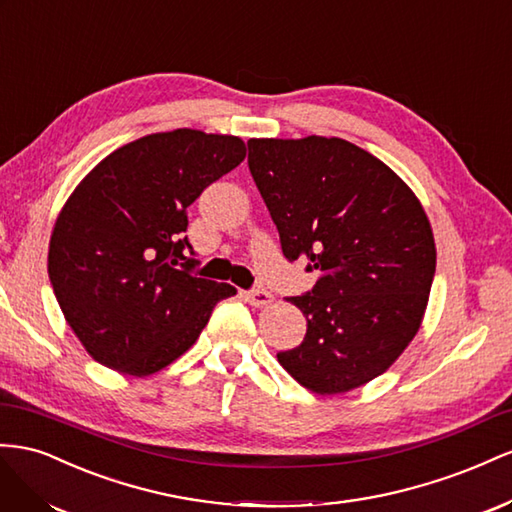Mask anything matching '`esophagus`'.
Instances as JSON below:
<instances>
[{"label":"esophagus","mask_w":512,"mask_h":512,"mask_svg":"<svg viewBox=\"0 0 512 512\" xmlns=\"http://www.w3.org/2000/svg\"><path fill=\"white\" fill-rule=\"evenodd\" d=\"M244 298H246L248 304H253V306H266V304H270L274 300V296L270 294V291H266V289L244 291Z\"/></svg>","instance_id":"1"}]
</instances>
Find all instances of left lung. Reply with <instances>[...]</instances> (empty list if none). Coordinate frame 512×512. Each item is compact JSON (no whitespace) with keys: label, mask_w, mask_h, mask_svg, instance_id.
<instances>
[{"label":"left lung","mask_w":512,"mask_h":512,"mask_svg":"<svg viewBox=\"0 0 512 512\" xmlns=\"http://www.w3.org/2000/svg\"><path fill=\"white\" fill-rule=\"evenodd\" d=\"M248 169L283 255L319 272L311 291L287 298L306 334L276 354L281 367L317 394L371 382L416 337L429 302L435 242L418 197L339 137L251 139Z\"/></svg>","instance_id":"obj_1"}]
</instances>
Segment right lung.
<instances>
[{
	"instance_id": "1",
	"label": "right lung",
	"mask_w": 512,
	"mask_h": 512,
	"mask_svg": "<svg viewBox=\"0 0 512 512\" xmlns=\"http://www.w3.org/2000/svg\"><path fill=\"white\" fill-rule=\"evenodd\" d=\"M246 156L244 141L193 128L111 152L57 216L49 279L72 332L96 362L124 375L165 369L236 287L197 279L186 257V208ZM193 255V251H191Z\"/></svg>"
}]
</instances>
